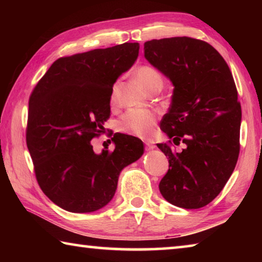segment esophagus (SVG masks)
<instances>
[{
  "instance_id": "34e87169",
  "label": "esophagus",
  "mask_w": 262,
  "mask_h": 262,
  "mask_svg": "<svg viewBox=\"0 0 262 262\" xmlns=\"http://www.w3.org/2000/svg\"><path fill=\"white\" fill-rule=\"evenodd\" d=\"M155 148H156V145L151 143V142H145V150H152Z\"/></svg>"
}]
</instances>
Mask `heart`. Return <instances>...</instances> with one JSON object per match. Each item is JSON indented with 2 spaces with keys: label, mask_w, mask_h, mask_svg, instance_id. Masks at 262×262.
<instances>
[{
  "label": "heart",
  "mask_w": 262,
  "mask_h": 262,
  "mask_svg": "<svg viewBox=\"0 0 262 262\" xmlns=\"http://www.w3.org/2000/svg\"><path fill=\"white\" fill-rule=\"evenodd\" d=\"M136 78L147 90L154 84L162 83L163 78L158 70L149 64H142L136 69ZM118 101V85L114 84L111 90L110 103L114 105ZM157 115L154 111L144 108H130L121 115L119 120V129L128 134L140 137H148L152 134Z\"/></svg>",
  "instance_id": "1"
}]
</instances>
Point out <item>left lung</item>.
<instances>
[{"label": "left lung", "instance_id": "left-lung-1", "mask_svg": "<svg viewBox=\"0 0 262 262\" xmlns=\"http://www.w3.org/2000/svg\"><path fill=\"white\" fill-rule=\"evenodd\" d=\"M144 56L174 86L161 121L172 140L157 144L168 157L159 190L172 205L199 209L221 193L238 161L242 108L231 70L214 47L190 37L144 42ZM180 141L186 147L174 153Z\"/></svg>", "mask_w": 262, "mask_h": 262}]
</instances>
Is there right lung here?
Returning a JSON list of instances; mask_svg holds the SVG:
<instances>
[{
  "mask_svg": "<svg viewBox=\"0 0 262 262\" xmlns=\"http://www.w3.org/2000/svg\"><path fill=\"white\" fill-rule=\"evenodd\" d=\"M139 42L63 56L39 79L29 99L26 144L35 178L62 209L91 212L107 205L119 174L144 151L137 137L115 133L113 151L96 154L113 84L139 56Z\"/></svg>",
  "mask_w": 262,
  "mask_h": 262,
  "instance_id": "obj_1",
  "label": "right lung"
}]
</instances>
